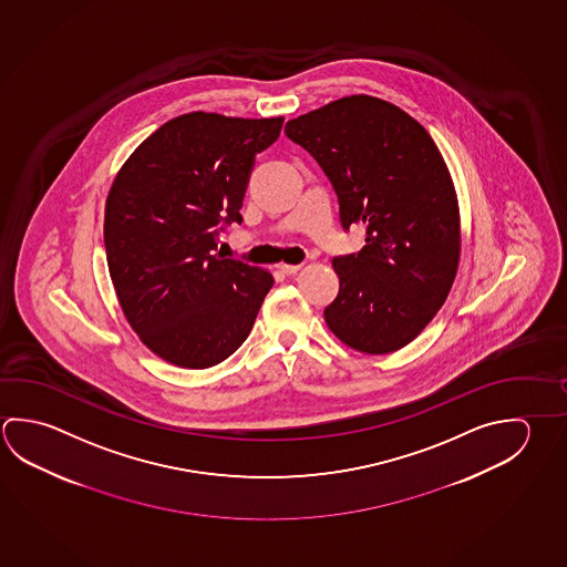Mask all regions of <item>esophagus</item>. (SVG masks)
<instances>
[{"label":"esophagus","instance_id":"obj_1","mask_svg":"<svg viewBox=\"0 0 567 567\" xmlns=\"http://www.w3.org/2000/svg\"><path fill=\"white\" fill-rule=\"evenodd\" d=\"M279 269L282 275H295L300 269V265H279Z\"/></svg>","mask_w":567,"mask_h":567}]
</instances>
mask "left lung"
<instances>
[{
    "label": "left lung",
    "instance_id": "obj_1",
    "mask_svg": "<svg viewBox=\"0 0 567 567\" xmlns=\"http://www.w3.org/2000/svg\"><path fill=\"white\" fill-rule=\"evenodd\" d=\"M337 193L340 225L362 223L367 245L334 257L328 328L367 354L406 347L444 305L460 259L456 190L427 131L370 95H350L285 127Z\"/></svg>",
    "mask_w": 567,
    "mask_h": 567
}]
</instances>
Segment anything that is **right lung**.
Masks as SVG:
<instances>
[{
    "instance_id": "1",
    "label": "right lung",
    "mask_w": 567,
    "mask_h": 567,
    "mask_svg": "<svg viewBox=\"0 0 567 567\" xmlns=\"http://www.w3.org/2000/svg\"><path fill=\"white\" fill-rule=\"evenodd\" d=\"M282 121L193 111L161 125L113 181L103 227L113 287L133 330L175 367L229 358L275 282L217 245L243 223L255 155Z\"/></svg>"
}]
</instances>
